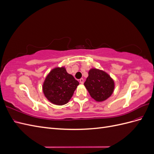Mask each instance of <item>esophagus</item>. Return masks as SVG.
<instances>
[{"label":"esophagus","mask_w":154,"mask_h":154,"mask_svg":"<svg viewBox=\"0 0 154 154\" xmlns=\"http://www.w3.org/2000/svg\"><path fill=\"white\" fill-rule=\"evenodd\" d=\"M80 83H82V84H83V83H84V80H83V78H81L80 80Z\"/></svg>","instance_id":"34e87169"}]
</instances>
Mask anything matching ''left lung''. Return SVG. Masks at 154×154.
Wrapping results in <instances>:
<instances>
[{
  "label": "left lung",
  "instance_id": "8db88e82",
  "mask_svg": "<svg viewBox=\"0 0 154 154\" xmlns=\"http://www.w3.org/2000/svg\"><path fill=\"white\" fill-rule=\"evenodd\" d=\"M84 85L93 99L97 101H103L112 94L114 82L105 72L92 69L88 71V76Z\"/></svg>",
  "mask_w": 154,
  "mask_h": 154
}]
</instances>
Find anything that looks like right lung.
Here are the masks:
<instances>
[{
  "label": "right lung",
  "mask_w": 154,
  "mask_h": 154,
  "mask_svg": "<svg viewBox=\"0 0 154 154\" xmlns=\"http://www.w3.org/2000/svg\"><path fill=\"white\" fill-rule=\"evenodd\" d=\"M79 82L64 67H57L46 77L43 85L45 96L57 105L66 104L71 98Z\"/></svg>",
  "instance_id": "right-lung-1"
}]
</instances>
